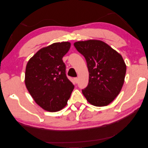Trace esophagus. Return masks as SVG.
<instances>
[{"instance_id":"34e87169","label":"esophagus","mask_w":148,"mask_h":148,"mask_svg":"<svg viewBox=\"0 0 148 148\" xmlns=\"http://www.w3.org/2000/svg\"><path fill=\"white\" fill-rule=\"evenodd\" d=\"M74 81L75 83H77L78 82V78L77 77H75V78H74Z\"/></svg>"}]
</instances>
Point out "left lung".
Instances as JSON below:
<instances>
[{"instance_id":"obj_1","label":"left lung","mask_w":148,"mask_h":148,"mask_svg":"<svg viewBox=\"0 0 148 148\" xmlns=\"http://www.w3.org/2000/svg\"><path fill=\"white\" fill-rule=\"evenodd\" d=\"M74 46L86 60L89 82L82 94L96 107L109 105L120 94L124 83L126 64L120 53L104 41H79Z\"/></svg>"}]
</instances>
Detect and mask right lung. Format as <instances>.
<instances>
[{"label":"right lung","instance_id":"right-lung-1","mask_svg":"<svg viewBox=\"0 0 148 148\" xmlns=\"http://www.w3.org/2000/svg\"><path fill=\"white\" fill-rule=\"evenodd\" d=\"M70 47L71 43L64 41L41 48L26 66V87L35 102L49 112H57L66 107L74 89L67 78L62 60Z\"/></svg>","mask_w":148,"mask_h":148}]
</instances>
